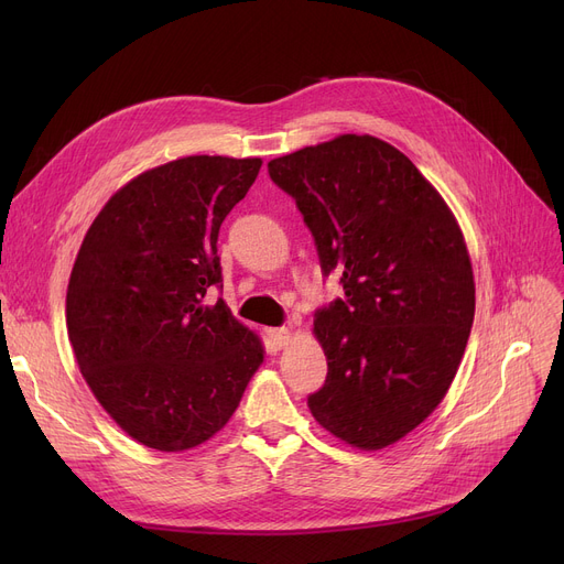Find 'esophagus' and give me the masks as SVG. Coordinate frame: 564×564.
Segmentation results:
<instances>
[{
	"instance_id": "1",
	"label": "esophagus",
	"mask_w": 564,
	"mask_h": 564,
	"mask_svg": "<svg viewBox=\"0 0 564 564\" xmlns=\"http://www.w3.org/2000/svg\"><path fill=\"white\" fill-rule=\"evenodd\" d=\"M290 338H292V332H290L288 327H281V329H272V332H270V340H272V345L279 347V349H283V347L290 343Z\"/></svg>"
}]
</instances>
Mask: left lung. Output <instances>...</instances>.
Returning <instances> with one entry per match:
<instances>
[{"label": "left lung", "mask_w": 564, "mask_h": 564, "mask_svg": "<svg viewBox=\"0 0 564 564\" xmlns=\"http://www.w3.org/2000/svg\"><path fill=\"white\" fill-rule=\"evenodd\" d=\"M297 200L324 274L345 300L315 313L327 381L313 419L359 451L416 430L446 398L476 315L462 228L395 145L340 134L267 164Z\"/></svg>", "instance_id": "left-lung-1"}]
</instances>
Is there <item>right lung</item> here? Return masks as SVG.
<instances>
[{
	"instance_id": "obj_1",
	"label": "right lung",
	"mask_w": 564,
	"mask_h": 564,
	"mask_svg": "<svg viewBox=\"0 0 564 564\" xmlns=\"http://www.w3.org/2000/svg\"><path fill=\"white\" fill-rule=\"evenodd\" d=\"M260 158L189 155L118 189L75 258L66 327L82 377L128 436L162 453L213 438L240 404L264 347L224 300L219 226Z\"/></svg>"
}]
</instances>
